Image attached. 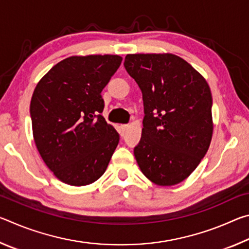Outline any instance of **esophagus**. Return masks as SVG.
<instances>
[{"mask_svg":"<svg viewBox=\"0 0 249 249\" xmlns=\"http://www.w3.org/2000/svg\"><path fill=\"white\" fill-rule=\"evenodd\" d=\"M128 128V125H126V124H124V125H121V130H122V133H125V130Z\"/></svg>","mask_w":249,"mask_h":249,"instance_id":"1","label":"esophagus"}]
</instances>
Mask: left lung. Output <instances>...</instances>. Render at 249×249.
<instances>
[{"mask_svg": "<svg viewBox=\"0 0 249 249\" xmlns=\"http://www.w3.org/2000/svg\"><path fill=\"white\" fill-rule=\"evenodd\" d=\"M124 67L144 101V127L134 148L138 166L155 184H178L195 171L212 140L209 84L172 53L127 54Z\"/></svg>", "mask_w": 249, "mask_h": 249, "instance_id": "1", "label": "left lung"}]
</instances>
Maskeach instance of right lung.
<instances>
[{
	"mask_svg": "<svg viewBox=\"0 0 249 249\" xmlns=\"http://www.w3.org/2000/svg\"><path fill=\"white\" fill-rule=\"evenodd\" d=\"M121 62L117 54L66 58L34 90V141L44 162L62 182L87 185L107 170L120 135L101 115V92Z\"/></svg>",
	"mask_w": 249,
	"mask_h": 249,
	"instance_id": "1",
	"label": "right lung"
}]
</instances>
